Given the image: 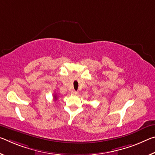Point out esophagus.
<instances>
[{"mask_svg": "<svg viewBox=\"0 0 155 155\" xmlns=\"http://www.w3.org/2000/svg\"><path fill=\"white\" fill-rule=\"evenodd\" d=\"M72 94L73 95H77V94H78V92H77V91L74 90V91H72Z\"/></svg>", "mask_w": 155, "mask_h": 155, "instance_id": "34e87169", "label": "esophagus"}]
</instances>
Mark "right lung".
Segmentation results:
<instances>
[{"label":"right lung","instance_id":"obj_1","mask_svg":"<svg viewBox=\"0 0 155 155\" xmlns=\"http://www.w3.org/2000/svg\"><path fill=\"white\" fill-rule=\"evenodd\" d=\"M54 100H56V99H57V96L55 94L54 95Z\"/></svg>","mask_w":155,"mask_h":155}]
</instances>
